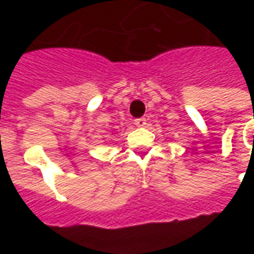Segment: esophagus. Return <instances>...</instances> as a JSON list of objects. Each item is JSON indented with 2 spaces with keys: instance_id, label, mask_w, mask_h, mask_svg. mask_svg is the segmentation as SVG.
Wrapping results in <instances>:
<instances>
[{
  "instance_id": "esophagus-1",
  "label": "esophagus",
  "mask_w": 254,
  "mask_h": 254,
  "mask_svg": "<svg viewBox=\"0 0 254 254\" xmlns=\"http://www.w3.org/2000/svg\"><path fill=\"white\" fill-rule=\"evenodd\" d=\"M134 125L136 127H145L147 125V120L145 118H137V120H134Z\"/></svg>"
}]
</instances>
